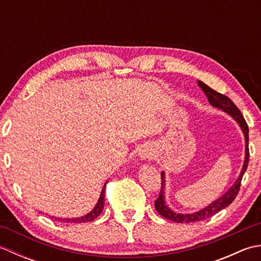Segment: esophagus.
<instances>
[{"label": "esophagus", "mask_w": 261, "mask_h": 261, "mask_svg": "<svg viewBox=\"0 0 261 261\" xmlns=\"http://www.w3.org/2000/svg\"><path fill=\"white\" fill-rule=\"evenodd\" d=\"M139 158L141 160H150L153 156V152H152V149L150 147H142L140 150H139Z\"/></svg>", "instance_id": "obj_1"}]
</instances>
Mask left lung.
<instances>
[{
    "instance_id": "left-lung-1",
    "label": "left lung",
    "mask_w": 261,
    "mask_h": 261,
    "mask_svg": "<svg viewBox=\"0 0 261 261\" xmlns=\"http://www.w3.org/2000/svg\"><path fill=\"white\" fill-rule=\"evenodd\" d=\"M198 86L201 87V90L205 93L206 95L208 102L211 105L218 108L220 110L224 111L225 113H228L231 115L238 123H239L241 130L245 135V139H246V156H245V163H243L241 173L238 177L237 180L234 181V184L232 185L229 191L225 194H223L220 198L215 199L213 203H211L207 206H205L204 208L197 211L195 213H191V214H181V213H176L173 210L168 207V205L165 202V173L163 171L162 173V190H160L159 196L158 198L154 201V207H156L157 212L166 218L167 220L174 221V222L177 223H193V222H198V221H203L205 219H208L211 216L220 212L221 210L225 208L226 206L234 201V198L237 197L238 193H239L240 190V185H241V180L242 177L245 175L246 170L248 168V163H249V127L247 122L243 118V115L241 114L240 110L237 108V105L231 101V99L221 94L219 92H216L212 90L210 86L206 84H204L203 82L198 81L197 82Z\"/></svg>"
}]
</instances>
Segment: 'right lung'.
I'll return each instance as SVG.
<instances>
[{"label":"right lung","instance_id":"right-lung-1","mask_svg":"<svg viewBox=\"0 0 261 261\" xmlns=\"http://www.w3.org/2000/svg\"><path fill=\"white\" fill-rule=\"evenodd\" d=\"M104 193H105V185L103 186V190L101 192V195H99L98 201L95 205V207H94L90 213H87L84 216H81V218H74V219H63V218H54L51 216V219H55L58 222H63V223H84V222H91V221L95 220L97 216L102 213L103 207H104V202H105V198H104Z\"/></svg>","mask_w":261,"mask_h":261}]
</instances>
